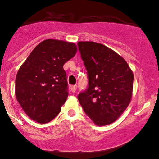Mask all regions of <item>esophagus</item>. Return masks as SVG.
Here are the masks:
<instances>
[{"instance_id":"esophagus-1","label":"esophagus","mask_w":159,"mask_h":159,"mask_svg":"<svg viewBox=\"0 0 159 159\" xmlns=\"http://www.w3.org/2000/svg\"><path fill=\"white\" fill-rule=\"evenodd\" d=\"M76 89H77V85H72V86H71V90L73 93H75V91H76Z\"/></svg>"}]
</instances>
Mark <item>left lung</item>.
<instances>
[{"mask_svg":"<svg viewBox=\"0 0 159 159\" xmlns=\"http://www.w3.org/2000/svg\"><path fill=\"white\" fill-rule=\"evenodd\" d=\"M78 50L88 73V86L78 99L98 126L113 123L129 104L133 74L126 61L107 46L79 42Z\"/></svg>","mask_w":159,"mask_h":159,"instance_id":"left-lung-1","label":"left lung"}]
</instances>
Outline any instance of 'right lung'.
Wrapping results in <instances>:
<instances>
[{
    "label": "right lung",
    "mask_w": 159,
    "mask_h": 159,
    "mask_svg": "<svg viewBox=\"0 0 159 159\" xmlns=\"http://www.w3.org/2000/svg\"><path fill=\"white\" fill-rule=\"evenodd\" d=\"M76 52L75 43L46 39L36 46L20 68L16 98L32 120L49 123L61 111L68 95L63 66Z\"/></svg>",
    "instance_id": "right-lung-1"
}]
</instances>
